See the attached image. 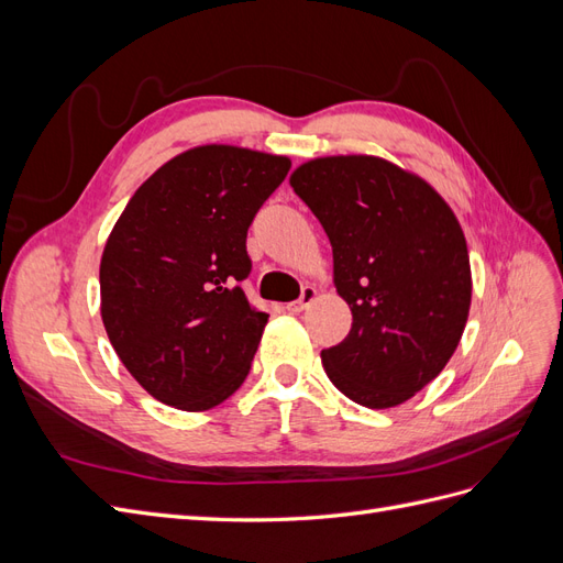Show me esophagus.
<instances>
[{"mask_svg":"<svg viewBox=\"0 0 563 563\" xmlns=\"http://www.w3.org/2000/svg\"><path fill=\"white\" fill-rule=\"evenodd\" d=\"M314 298H317V291H314V288H312V286H305V288H302V294H300V298H298V300H294V302H288V305H286V310H288V312H302V310L308 308V305H310Z\"/></svg>","mask_w":563,"mask_h":563,"instance_id":"obj_1","label":"esophagus"}]
</instances>
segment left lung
Returning <instances> with one entry per match:
<instances>
[{"label":"left lung","mask_w":563,"mask_h":563,"mask_svg":"<svg viewBox=\"0 0 563 563\" xmlns=\"http://www.w3.org/2000/svg\"><path fill=\"white\" fill-rule=\"evenodd\" d=\"M333 249L352 310L343 343L321 350L331 383L366 408L411 399L465 331L472 275L465 234L422 178L378 157H323L291 176Z\"/></svg>","instance_id":"obj_1"}]
</instances>
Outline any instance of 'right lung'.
<instances>
[{"label":"right lung","mask_w":563,"mask_h":563,"mask_svg":"<svg viewBox=\"0 0 563 563\" xmlns=\"http://www.w3.org/2000/svg\"><path fill=\"white\" fill-rule=\"evenodd\" d=\"M291 162L232 145L187 150L152 174L100 261V314L152 397L207 411L246 380L267 314L251 308L246 232Z\"/></svg>","instance_id":"add662e5"}]
</instances>
